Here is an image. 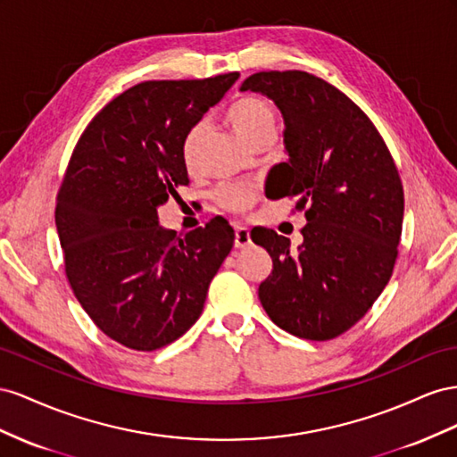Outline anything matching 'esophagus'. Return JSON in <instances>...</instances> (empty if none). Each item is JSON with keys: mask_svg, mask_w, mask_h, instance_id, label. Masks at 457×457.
Here are the masks:
<instances>
[{"mask_svg": "<svg viewBox=\"0 0 457 457\" xmlns=\"http://www.w3.org/2000/svg\"><path fill=\"white\" fill-rule=\"evenodd\" d=\"M251 245V231L245 226H236V249H246Z\"/></svg>", "mask_w": 457, "mask_h": 457, "instance_id": "obj_1", "label": "esophagus"}]
</instances>
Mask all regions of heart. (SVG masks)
<instances>
[{
	"instance_id": "heart-1",
	"label": "heart",
	"mask_w": 457,
	"mask_h": 457,
	"mask_svg": "<svg viewBox=\"0 0 457 457\" xmlns=\"http://www.w3.org/2000/svg\"><path fill=\"white\" fill-rule=\"evenodd\" d=\"M228 122L233 132H236L243 141H249L256 132L264 128L276 126V114L270 103L262 97H253L246 96L237 99L228 111ZM203 134V124L193 126L186 139H184V159L189 164L193 161L195 149H197V143ZM216 199L221 206L229 208L233 212H245L249 211L251 204L254 203V187L249 184H231L224 186Z\"/></svg>"
}]
</instances>
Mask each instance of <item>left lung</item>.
Segmentation results:
<instances>
[{"label":"left lung","mask_w":457,"mask_h":457,"mask_svg":"<svg viewBox=\"0 0 457 457\" xmlns=\"http://www.w3.org/2000/svg\"><path fill=\"white\" fill-rule=\"evenodd\" d=\"M276 103L289 154L270 170V199L306 206L303 243L254 228L273 270L258 298L270 320L295 337L329 341L348 331L386 287L403 220L400 176L383 137L354 101L303 71L256 72L241 91Z\"/></svg>","instance_id":"obj_1"}]
</instances>
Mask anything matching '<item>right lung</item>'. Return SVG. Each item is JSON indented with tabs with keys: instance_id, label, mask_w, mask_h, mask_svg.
I'll list each match as a JSON object with an SVG mask.
<instances>
[{
	"instance_id": "1",
	"label": "right lung",
	"mask_w": 457,
	"mask_h": 457,
	"mask_svg": "<svg viewBox=\"0 0 457 457\" xmlns=\"http://www.w3.org/2000/svg\"><path fill=\"white\" fill-rule=\"evenodd\" d=\"M237 78L137 84L76 143L55 208L64 270L87 316L128 348L151 352L184 335L231 251L224 218L178 237L159 224V206L189 184L184 139Z\"/></svg>"
}]
</instances>
